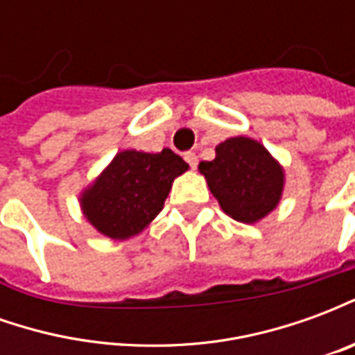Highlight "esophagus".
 <instances>
[{
    "label": "esophagus",
    "instance_id": "1",
    "mask_svg": "<svg viewBox=\"0 0 355 355\" xmlns=\"http://www.w3.org/2000/svg\"><path fill=\"white\" fill-rule=\"evenodd\" d=\"M184 159L188 162V165H190L192 169H196V167H198V155L193 154V152H186Z\"/></svg>",
    "mask_w": 355,
    "mask_h": 355
}]
</instances>
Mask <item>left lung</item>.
I'll return each mask as SVG.
<instances>
[{
  "label": "left lung",
  "instance_id": "8db88e82",
  "mask_svg": "<svg viewBox=\"0 0 355 355\" xmlns=\"http://www.w3.org/2000/svg\"><path fill=\"white\" fill-rule=\"evenodd\" d=\"M215 152L213 162L200 163V173L226 215L253 224L277 207L285 175L261 142L234 137L220 142Z\"/></svg>",
  "mask_w": 355,
  "mask_h": 355
}]
</instances>
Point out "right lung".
<instances>
[{
  "mask_svg": "<svg viewBox=\"0 0 355 355\" xmlns=\"http://www.w3.org/2000/svg\"><path fill=\"white\" fill-rule=\"evenodd\" d=\"M184 171L188 163L169 148L159 154L119 152L83 190L81 211L106 238H132L159 215L173 180Z\"/></svg>",
  "mask_w": 355,
  "mask_h": 355,
  "instance_id": "1",
  "label": "right lung"
}]
</instances>
